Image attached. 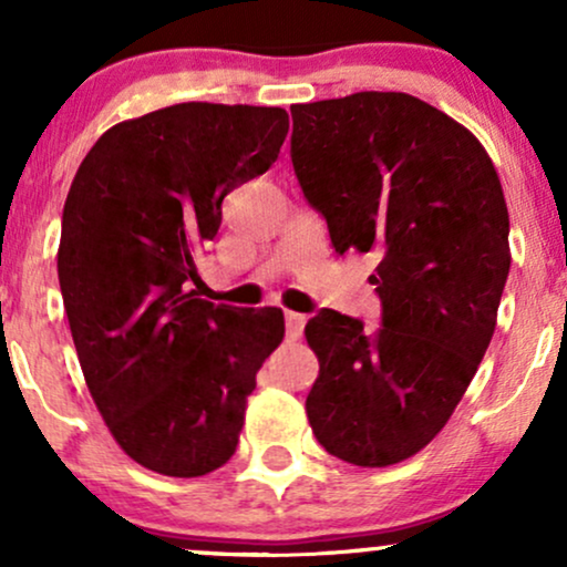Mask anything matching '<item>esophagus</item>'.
<instances>
[{
  "label": "esophagus",
  "mask_w": 567,
  "mask_h": 567,
  "mask_svg": "<svg viewBox=\"0 0 567 567\" xmlns=\"http://www.w3.org/2000/svg\"><path fill=\"white\" fill-rule=\"evenodd\" d=\"M306 324V315H298V311H285V328H288V338H301Z\"/></svg>",
  "instance_id": "1"
}]
</instances>
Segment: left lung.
<instances>
[{"label":"left lung","mask_w":567,"mask_h":567,"mask_svg":"<svg viewBox=\"0 0 567 567\" xmlns=\"http://www.w3.org/2000/svg\"><path fill=\"white\" fill-rule=\"evenodd\" d=\"M290 159L338 256L370 252L381 328L322 309L306 322L320 375L306 415L354 466H392L437 437L464 396L509 277V213L464 125L408 93L290 106Z\"/></svg>","instance_id":"1"}]
</instances>
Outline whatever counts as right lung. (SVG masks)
<instances>
[{"label": "right lung", "mask_w": 567, "mask_h": 567, "mask_svg": "<svg viewBox=\"0 0 567 567\" xmlns=\"http://www.w3.org/2000/svg\"><path fill=\"white\" fill-rule=\"evenodd\" d=\"M275 106L175 103L95 141L63 205L58 279L76 357L109 432L167 477L237 451L256 373L285 336L277 306L197 298L220 202L275 165Z\"/></svg>", "instance_id": "1"}]
</instances>
